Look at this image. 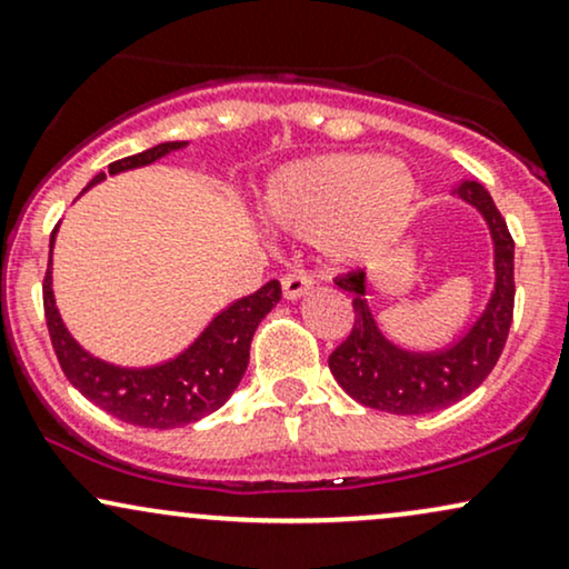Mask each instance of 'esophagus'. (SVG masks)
<instances>
[{
	"label": "esophagus",
	"mask_w": 569,
	"mask_h": 569,
	"mask_svg": "<svg viewBox=\"0 0 569 569\" xmlns=\"http://www.w3.org/2000/svg\"><path fill=\"white\" fill-rule=\"evenodd\" d=\"M280 283H283L286 299H299L312 289V283H316V280L307 276L305 270H291V272H286Z\"/></svg>",
	"instance_id": "obj_1"
}]
</instances>
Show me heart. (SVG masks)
Listing matches in <instances>:
<instances>
[{
  "mask_svg": "<svg viewBox=\"0 0 569 569\" xmlns=\"http://www.w3.org/2000/svg\"><path fill=\"white\" fill-rule=\"evenodd\" d=\"M417 181L401 160L323 154L270 181L264 217L276 227L321 240L335 262H367L401 238Z\"/></svg>",
  "mask_w": 569,
  "mask_h": 569,
  "instance_id": "obj_1",
  "label": "heart"
}]
</instances>
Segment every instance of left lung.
<instances>
[{"label":"left lung","instance_id":"1","mask_svg":"<svg viewBox=\"0 0 569 569\" xmlns=\"http://www.w3.org/2000/svg\"><path fill=\"white\" fill-rule=\"evenodd\" d=\"M457 198L471 202L487 219L495 240V291L487 310L455 345L439 352H407L380 335L363 299V270L337 278L352 293L356 321L348 339L329 356V369L342 390L369 409L390 415H428L452 407L487 380L506 348L513 321V238L498 206L479 181L462 179L452 187Z\"/></svg>","mask_w":569,"mask_h":569}]
</instances>
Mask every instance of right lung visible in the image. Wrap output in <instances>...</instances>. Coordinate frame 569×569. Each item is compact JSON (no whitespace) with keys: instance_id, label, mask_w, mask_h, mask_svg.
<instances>
[{"instance_id":"add662e5","label":"right lung","mask_w":569,"mask_h":569,"mask_svg":"<svg viewBox=\"0 0 569 569\" xmlns=\"http://www.w3.org/2000/svg\"><path fill=\"white\" fill-rule=\"evenodd\" d=\"M181 147H184V141L158 143L147 152L109 162V173L149 166V162ZM101 179L103 173L93 176L88 187H93ZM53 238H50V246H53ZM42 302L50 342H53L56 358L67 380L88 401H93L96 407H101L117 420L139 428L166 430L198 422L200 417L217 411L232 396V390L246 375L253 331L267 312L280 302V283L267 280L259 291L232 302L206 326V331L181 356L152 369L109 367V363L88 356L71 339L56 310L53 289H50V262L42 283Z\"/></svg>"}]
</instances>
